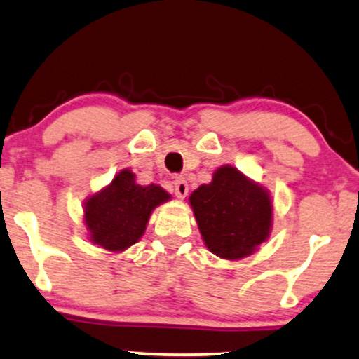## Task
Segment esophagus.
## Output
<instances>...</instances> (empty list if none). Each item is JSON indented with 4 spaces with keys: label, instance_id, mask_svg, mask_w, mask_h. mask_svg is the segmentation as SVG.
Returning a JSON list of instances; mask_svg holds the SVG:
<instances>
[{
    "label": "esophagus",
    "instance_id": "34e87169",
    "mask_svg": "<svg viewBox=\"0 0 359 359\" xmlns=\"http://www.w3.org/2000/svg\"><path fill=\"white\" fill-rule=\"evenodd\" d=\"M172 191H175V195L181 198V200L188 195V183L184 181V178L175 180V183H172Z\"/></svg>",
    "mask_w": 359,
    "mask_h": 359
}]
</instances>
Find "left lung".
Here are the masks:
<instances>
[{
  "label": "left lung",
  "mask_w": 359,
  "mask_h": 359,
  "mask_svg": "<svg viewBox=\"0 0 359 359\" xmlns=\"http://www.w3.org/2000/svg\"><path fill=\"white\" fill-rule=\"evenodd\" d=\"M206 248L225 260L252 255L269 238L273 205L269 189L225 164L189 196Z\"/></svg>",
  "instance_id": "1"
}]
</instances>
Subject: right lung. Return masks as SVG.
I'll return each instance as SVG.
<instances>
[{
    "label": "right lung",
    "instance_id": "add662e5",
    "mask_svg": "<svg viewBox=\"0 0 359 359\" xmlns=\"http://www.w3.org/2000/svg\"><path fill=\"white\" fill-rule=\"evenodd\" d=\"M170 200L166 189L159 184H137L136 175L124 168L83 203L88 240L112 254L128 250L144 235L156 206Z\"/></svg>",
    "mask_w": 359,
    "mask_h": 359
}]
</instances>
